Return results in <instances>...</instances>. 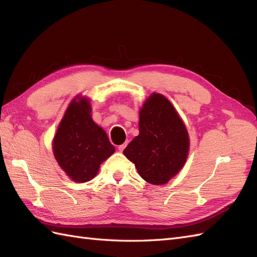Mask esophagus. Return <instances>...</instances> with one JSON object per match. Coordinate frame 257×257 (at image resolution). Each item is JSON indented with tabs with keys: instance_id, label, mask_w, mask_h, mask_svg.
Returning a JSON list of instances; mask_svg holds the SVG:
<instances>
[{
	"instance_id": "esophagus-1",
	"label": "esophagus",
	"mask_w": 257,
	"mask_h": 257,
	"mask_svg": "<svg viewBox=\"0 0 257 257\" xmlns=\"http://www.w3.org/2000/svg\"><path fill=\"white\" fill-rule=\"evenodd\" d=\"M125 147H126V143H125V144H123V145H120L119 147H117V149H119V151H120V152H122L124 149H125Z\"/></svg>"
}]
</instances>
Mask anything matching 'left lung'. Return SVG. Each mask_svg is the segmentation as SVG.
<instances>
[{
    "mask_svg": "<svg viewBox=\"0 0 257 257\" xmlns=\"http://www.w3.org/2000/svg\"><path fill=\"white\" fill-rule=\"evenodd\" d=\"M140 135L123 154L138 174L152 185H163L184 166L189 151V136L170 100L151 94L140 111Z\"/></svg>",
    "mask_w": 257,
    "mask_h": 257,
    "instance_id": "8db88e82",
    "label": "left lung"
}]
</instances>
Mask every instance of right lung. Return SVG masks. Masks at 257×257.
Instances as JSON below:
<instances>
[{"label": "right lung", "mask_w": 257, "mask_h": 257, "mask_svg": "<svg viewBox=\"0 0 257 257\" xmlns=\"http://www.w3.org/2000/svg\"><path fill=\"white\" fill-rule=\"evenodd\" d=\"M92 108L85 97H75L67 108L53 141V152L60 168L77 183L91 180L114 147L92 119Z\"/></svg>", "instance_id": "add662e5"}]
</instances>
